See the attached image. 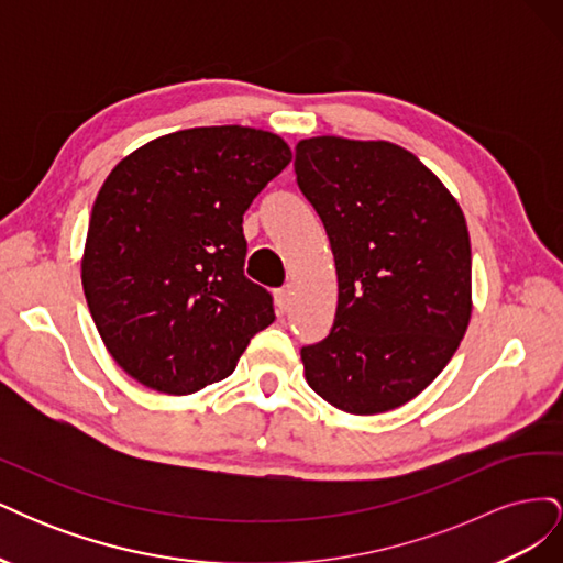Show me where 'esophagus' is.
Instances as JSON below:
<instances>
[{
	"mask_svg": "<svg viewBox=\"0 0 563 563\" xmlns=\"http://www.w3.org/2000/svg\"><path fill=\"white\" fill-rule=\"evenodd\" d=\"M275 302H277V310L279 312H286L288 308H291V288H288V286L277 288V291H275Z\"/></svg>",
	"mask_w": 563,
	"mask_h": 563,
	"instance_id": "1",
	"label": "esophagus"
}]
</instances>
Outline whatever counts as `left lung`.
I'll use <instances>...</instances> for the list:
<instances>
[{"mask_svg": "<svg viewBox=\"0 0 563 563\" xmlns=\"http://www.w3.org/2000/svg\"><path fill=\"white\" fill-rule=\"evenodd\" d=\"M296 180L327 228L338 308L300 350L321 399L354 416L391 411L451 362L472 314L465 216L428 166L385 141L296 145Z\"/></svg>", "mask_w": 563, "mask_h": 563, "instance_id": "left-lung-1", "label": "left lung"}]
</instances>
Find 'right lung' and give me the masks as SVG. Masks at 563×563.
Instances as JSON below:
<instances>
[{"mask_svg": "<svg viewBox=\"0 0 563 563\" xmlns=\"http://www.w3.org/2000/svg\"><path fill=\"white\" fill-rule=\"evenodd\" d=\"M291 162L279 135L199 126L119 162L96 197L81 286L112 360L164 395L228 378L275 321L244 275V213Z\"/></svg>", "mask_w": 563, "mask_h": 563, "instance_id": "add662e5", "label": "right lung"}]
</instances>
